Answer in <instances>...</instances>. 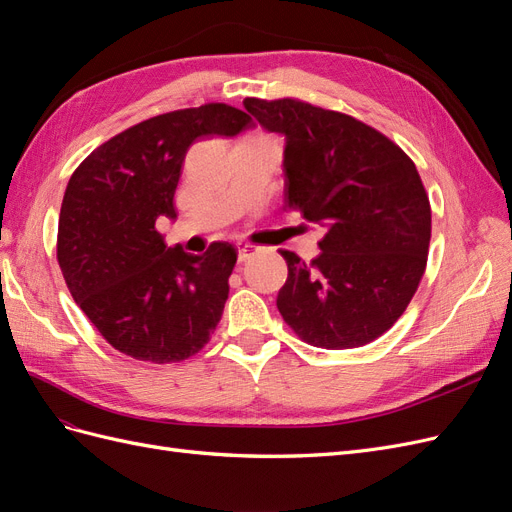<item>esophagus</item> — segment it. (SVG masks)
I'll use <instances>...</instances> for the list:
<instances>
[{"instance_id":"34e87169","label":"esophagus","mask_w":512,"mask_h":512,"mask_svg":"<svg viewBox=\"0 0 512 512\" xmlns=\"http://www.w3.org/2000/svg\"><path fill=\"white\" fill-rule=\"evenodd\" d=\"M256 252H258V247H256V245H252V243H241V245L237 247V256H239V262L250 260V258H252Z\"/></svg>"}]
</instances>
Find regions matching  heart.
Returning a JSON list of instances; mask_svg holds the SVG:
<instances>
[{
    "label": "heart",
    "instance_id": "heart-1",
    "mask_svg": "<svg viewBox=\"0 0 512 512\" xmlns=\"http://www.w3.org/2000/svg\"><path fill=\"white\" fill-rule=\"evenodd\" d=\"M252 136H265V134H252Z\"/></svg>",
    "mask_w": 512,
    "mask_h": 512
}]
</instances>
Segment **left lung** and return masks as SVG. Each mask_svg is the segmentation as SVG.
<instances>
[{"label":"left lung","instance_id":"obj_1","mask_svg":"<svg viewBox=\"0 0 512 512\" xmlns=\"http://www.w3.org/2000/svg\"><path fill=\"white\" fill-rule=\"evenodd\" d=\"M262 128L286 136V203L320 224L312 262L282 250L277 309L303 342L344 350L389 331L423 280L431 207L414 162L389 136L297 98H245Z\"/></svg>","mask_w":512,"mask_h":512}]
</instances>
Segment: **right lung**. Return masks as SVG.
Wrapping results in <instances>:
<instances>
[{"instance_id":"add662e5","label":"right lung","mask_w":512,"mask_h":512,"mask_svg":"<svg viewBox=\"0 0 512 512\" xmlns=\"http://www.w3.org/2000/svg\"><path fill=\"white\" fill-rule=\"evenodd\" d=\"M252 117L211 102L164 113L108 138L74 170L57 230V262L72 299L115 350L179 363L203 350L228 299L237 250L168 247L156 230L175 220V190L190 145L237 136Z\"/></svg>"}]
</instances>
